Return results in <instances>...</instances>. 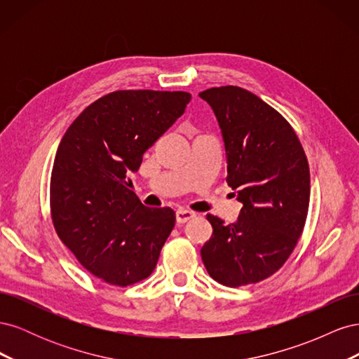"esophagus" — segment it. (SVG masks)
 I'll use <instances>...</instances> for the list:
<instances>
[{
    "mask_svg": "<svg viewBox=\"0 0 359 359\" xmlns=\"http://www.w3.org/2000/svg\"><path fill=\"white\" fill-rule=\"evenodd\" d=\"M194 215H196V214H194L193 211L180 208V210H177V212H175V219H177V223L182 224V223H187L189 220H191Z\"/></svg>",
    "mask_w": 359,
    "mask_h": 359,
    "instance_id": "esophagus-1",
    "label": "esophagus"
}]
</instances>
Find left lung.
I'll return each instance as SVG.
<instances>
[{"label":"left lung","instance_id":"obj_1","mask_svg":"<svg viewBox=\"0 0 359 359\" xmlns=\"http://www.w3.org/2000/svg\"><path fill=\"white\" fill-rule=\"evenodd\" d=\"M212 107L226 149V182L243 203L236 223L206 215L212 236L201 250L220 285L259 283L285 265L306 226L307 156L287 119L257 95L226 85L199 94Z\"/></svg>","mask_w":359,"mask_h":359}]
</instances>
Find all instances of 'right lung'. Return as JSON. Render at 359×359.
Returning <instances> with one entry per match:
<instances>
[{
  "mask_svg": "<svg viewBox=\"0 0 359 359\" xmlns=\"http://www.w3.org/2000/svg\"><path fill=\"white\" fill-rule=\"evenodd\" d=\"M190 100L184 91H114L86 107L61 139L50 175L52 223L104 283L135 285L157 265L175 211L145 206L128 175Z\"/></svg>",
  "mask_w": 359,
  "mask_h": 359,
  "instance_id": "add662e5",
  "label": "right lung"
}]
</instances>
